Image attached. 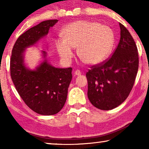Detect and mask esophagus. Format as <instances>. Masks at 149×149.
<instances>
[{"label": "esophagus", "mask_w": 149, "mask_h": 149, "mask_svg": "<svg viewBox=\"0 0 149 149\" xmlns=\"http://www.w3.org/2000/svg\"><path fill=\"white\" fill-rule=\"evenodd\" d=\"M81 72L79 70H76L74 71L75 75H77V76H78V75H81Z\"/></svg>", "instance_id": "esophagus-1"}]
</instances>
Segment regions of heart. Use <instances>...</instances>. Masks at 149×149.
<instances>
[{
    "label": "heart",
    "mask_w": 149,
    "mask_h": 149,
    "mask_svg": "<svg viewBox=\"0 0 149 149\" xmlns=\"http://www.w3.org/2000/svg\"><path fill=\"white\" fill-rule=\"evenodd\" d=\"M64 38L56 40V47L63 61L68 62L74 56V47L83 62L96 65L109 58L115 44V34L109 26L95 22L77 21L62 31Z\"/></svg>",
    "instance_id": "heart-1"
}]
</instances>
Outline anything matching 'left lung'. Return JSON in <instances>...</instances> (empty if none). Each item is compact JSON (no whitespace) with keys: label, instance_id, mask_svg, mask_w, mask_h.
Listing matches in <instances>:
<instances>
[{"label":"left lung","instance_id":"8db88e82","mask_svg":"<svg viewBox=\"0 0 149 149\" xmlns=\"http://www.w3.org/2000/svg\"><path fill=\"white\" fill-rule=\"evenodd\" d=\"M121 38L111 58L94 65L86 73L87 96L98 109L109 111L125 100L135 82L139 58L131 34L119 23Z\"/></svg>","mask_w":149,"mask_h":149}]
</instances>
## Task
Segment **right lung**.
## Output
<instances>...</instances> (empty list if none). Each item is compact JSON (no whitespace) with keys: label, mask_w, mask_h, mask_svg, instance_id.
I'll return each mask as SVG.
<instances>
[{"label":"right lung","mask_w":149,"mask_h":149,"mask_svg":"<svg viewBox=\"0 0 149 149\" xmlns=\"http://www.w3.org/2000/svg\"><path fill=\"white\" fill-rule=\"evenodd\" d=\"M58 19L46 20L21 34L14 45L10 60V73L16 90L30 109L42 115H52L64 107L72 80V68H58L46 59L35 70L24 65L25 49L34 45L48 34ZM44 58L46 52H42Z\"/></svg>","instance_id":"1"}]
</instances>
